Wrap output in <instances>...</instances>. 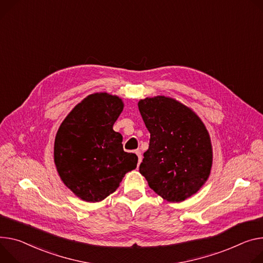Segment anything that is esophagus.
<instances>
[{
	"mask_svg": "<svg viewBox=\"0 0 263 263\" xmlns=\"http://www.w3.org/2000/svg\"><path fill=\"white\" fill-rule=\"evenodd\" d=\"M135 153H136V155H137V157H138V163H140V161H141V152L139 151V150H136L135 151Z\"/></svg>",
	"mask_w": 263,
	"mask_h": 263,
	"instance_id": "esophagus-1",
	"label": "esophagus"
}]
</instances>
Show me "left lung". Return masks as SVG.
I'll use <instances>...</instances> for the list:
<instances>
[{
	"instance_id": "8db88e82",
	"label": "left lung",
	"mask_w": 263,
	"mask_h": 263,
	"mask_svg": "<svg viewBox=\"0 0 263 263\" xmlns=\"http://www.w3.org/2000/svg\"><path fill=\"white\" fill-rule=\"evenodd\" d=\"M138 109L150 132L140 174L164 200H185L211 173L213 149L204 124L192 109L163 95L140 100Z\"/></svg>"
}]
</instances>
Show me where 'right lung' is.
Listing matches in <instances>:
<instances>
[{"instance_id":"add662e5","label":"right lung","mask_w":263,"mask_h":263,"mask_svg":"<svg viewBox=\"0 0 263 263\" xmlns=\"http://www.w3.org/2000/svg\"><path fill=\"white\" fill-rule=\"evenodd\" d=\"M123 100L106 92L79 103L61 124L54 140V163L64 184L82 200L99 202L115 192L137 156L125 152L113 125Z\"/></svg>"}]
</instances>
